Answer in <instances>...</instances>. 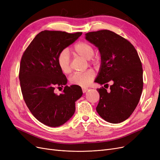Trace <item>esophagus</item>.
I'll return each instance as SVG.
<instances>
[{"mask_svg":"<svg viewBox=\"0 0 160 160\" xmlns=\"http://www.w3.org/2000/svg\"><path fill=\"white\" fill-rule=\"evenodd\" d=\"M88 88H82V91H83V93H86L87 91H88Z\"/></svg>","mask_w":160,"mask_h":160,"instance_id":"34e87169","label":"esophagus"}]
</instances>
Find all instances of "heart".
Returning <instances> with one entry per match:
<instances>
[{
    "mask_svg": "<svg viewBox=\"0 0 160 160\" xmlns=\"http://www.w3.org/2000/svg\"><path fill=\"white\" fill-rule=\"evenodd\" d=\"M74 50L76 54L88 60L91 59L95 52L93 46L87 42H78L75 45ZM97 61H98L97 58L92 59V62L93 63H95ZM57 63L63 72L68 73L71 71V55L68 49H62L59 53L57 57ZM95 75L94 71L89 69L83 72H75L72 74L70 77L69 81L73 85L85 87L88 86L91 83Z\"/></svg>",
    "mask_w": 160,
    "mask_h": 160,
    "instance_id": "heart-1",
    "label": "heart"
}]
</instances>
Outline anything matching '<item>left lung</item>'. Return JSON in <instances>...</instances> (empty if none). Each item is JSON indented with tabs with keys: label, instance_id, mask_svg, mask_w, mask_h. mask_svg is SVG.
Returning a JSON list of instances; mask_svg holds the SVG:
<instances>
[{
	"label": "left lung",
	"instance_id": "obj_1",
	"mask_svg": "<svg viewBox=\"0 0 160 160\" xmlns=\"http://www.w3.org/2000/svg\"><path fill=\"white\" fill-rule=\"evenodd\" d=\"M85 39L98 47L101 55L95 82H113L109 92L103 88L97 89L100 96L97 112L108 122H124L136 108L143 90L142 65L138 52L128 40L109 30L88 32Z\"/></svg>",
	"mask_w": 160,
	"mask_h": 160
}]
</instances>
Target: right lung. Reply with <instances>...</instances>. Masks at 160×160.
Wrapping results in <instances>:
<instances>
[{
    "mask_svg": "<svg viewBox=\"0 0 160 160\" xmlns=\"http://www.w3.org/2000/svg\"><path fill=\"white\" fill-rule=\"evenodd\" d=\"M82 32L43 31L37 35L22 57L19 80L24 100L38 121L59 127L75 111V101L83 95L80 86L66 85L67 79L57 63L59 53L73 43ZM60 95L56 86L63 87Z\"/></svg>",
    "mask_w": 160,
    "mask_h": 160,
    "instance_id": "add662e5",
    "label": "right lung"
}]
</instances>
